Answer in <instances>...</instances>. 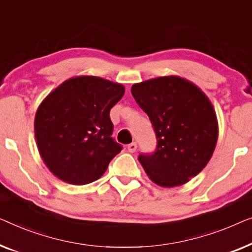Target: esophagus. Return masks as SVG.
I'll use <instances>...</instances> for the list:
<instances>
[{
    "label": "esophagus",
    "instance_id": "34e87169",
    "mask_svg": "<svg viewBox=\"0 0 252 252\" xmlns=\"http://www.w3.org/2000/svg\"><path fill=\"white\" fill-rule=\"evenodd\" d=\"M137 150V144L136 143H131L127 145V151L130 152V153H133V152H136Z\"/></svg>",
    "mask_w": 252,
    "mask_h": 252
}]
</instances>
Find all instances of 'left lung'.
Returning <instances> with one entry per match:
<instances>
[{"instance_id": "left-lung-1", "label": "left lung", "mask_w": 252, "mask_h": 252, "mask_svg": "<svg viewBox=\"0 0 252 252\" xmlns=\"http://www.w3.org/2000/svg\"><path fill=\"white\" fill-rule=\"evenodd\" d=\"M131 94L157 134L155 152L138 157L152 182L175 187L201 172L218 138L217 116L207 95L173 75L133 84Z\"/></svg>"}]
</instances>
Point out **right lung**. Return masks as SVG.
I'll return each instance as SVG.
<instances>
[{
	"label": "right lung",
	"mask_w": 252,
	"mask_h": 252,
	"mask_svg": "<svg viewBox=\"0 0 252 252\" xmlns=\"http://www.w3.org/2000/svg\"><path fill=\"white\" fill-rule=\"evenodd\" d=\"M122 84L97 76L65 81L47 95L35 115L42 160L56 177L86 185L104 175L122 150L111 137V108L125 94Z\"/></svg>",
	"instance_id": "add662e5"
}]
</instances>
